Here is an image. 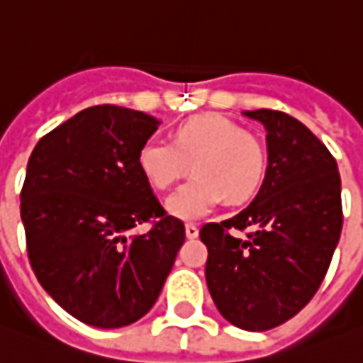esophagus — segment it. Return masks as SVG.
<instances>
[{
    "mask_svg": "<svg viewBox=\"0 0 363 363\" xmlns=\"http://www.w3.org/2000/svg\"><path fill=\"white\" fill-rule=\"evenodd\" d=\"M197 233H199V229H197L196 223H186V235L189 239H196Z\"/></svg>",
    "mask_w": 363,
    "mask_h": 363,
    "instance_id": "34e87169",
    "label": "esophagus"
}]
</instances>
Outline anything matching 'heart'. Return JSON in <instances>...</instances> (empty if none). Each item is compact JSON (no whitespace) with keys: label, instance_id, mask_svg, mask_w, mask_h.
I'll return each instance as SVG.
<instances>
[{"label":"heart","instance_id":"b5f03b06","mask_svg":"<svg viewBox=\"0 0 363 363\" xmlns=\"http://www.w3.org/2000/svg\"><path fill=\"white\" fill-rule=\"evenodd\" d=\"M167 197V211L182 219L207 213L225 199L231 206L249 201L267 172V152L255 134L221 114H197L174 132V144L148 138L138 150V167L154 189H167L189 172Z\"/></svg>","mask_w":363,"mask_h":363}]
</instances>
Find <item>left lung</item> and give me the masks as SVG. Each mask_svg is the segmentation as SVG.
<instances>
[{"label":"left lung","instance_id":"8db88e82","mask_svg":"<svg viewBox=\"0 0 363 363\" xmlns=\"http://www.w3.org/2000/svg\"><path fill=\"white\" fill-rule=\"evenodd\" d=\"M245 116L267 128L264 182L241 213L206 223L199 237L217 311L262 332L298 314L324 281L342 233V184L334 156L302 122L271 108Z\"/></svg>","mask_w":363,"mask_h":363}]
</instances>
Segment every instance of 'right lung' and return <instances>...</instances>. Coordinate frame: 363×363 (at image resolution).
<instances>
[{
  "label": "right lung",
  "mask_w": 363,
  "mask_h": 363,
  "mask_svg": "<svg viewBox=\"0 0 363 363\" xmlns=\"http://www.w3.org/2000/svg\"><path fill=\"white\" fill-rule=\"evenodd\" d=\"M157 124L138 110L91 106L45 134L27 162L31 269L61 308L96 328L142 318L186 241L184 221L160 206L138 167ZM138 224L149 231L136 234Z\"/></svg>",
  "instance_id": "right-lung-1"
}]
</instances>
